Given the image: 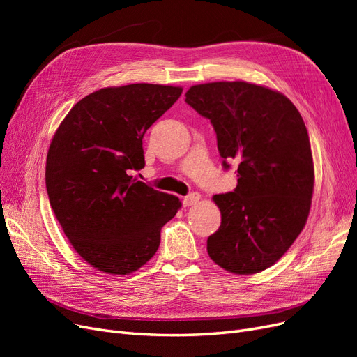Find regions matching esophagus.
<instances>
[{
	"label": "esophagus",
	"mask_w": 357,
	"mask_h": 357,
	"mask_svg": "<svg viewBox=\"0 0 357 357\" xmlns=\"http://www.w3.org/2000/svg\"><path fill=\"white\" fill-rule=\"evenodd\" d=\"M199 199H201V195H199V193L193 192V193H189L188 197L183 198V205H185V207H190V205H195Z\"/></svg>",
	"instance_id": "esophagus-1"
}]
</instances>
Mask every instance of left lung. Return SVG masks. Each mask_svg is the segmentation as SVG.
<instances>
[{
  "label": "left lung",
  "instance_id": "left-lung-1",
  "mask_svg": "<svg viewBox=\"0 0 357 357\" xmlns=\"http://www.w3.org/2000/svg\"><path fill=\"white\" fill-rule=\"evenodd\" d=\"M185 101L210 119L225 169L238 164L234 192L213 197L222 223L207 252L229 273H261L308 219L314 165L305 123L287 96L247 82L195 84Z\"/></svg>",
  "mask_w": 357,
  "mask_h": 357
}]
</instances>
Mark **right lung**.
<instances>
[{
    "instance_id": "1",
    "label": "right lung",
    "mask_w": 357,
    "mask_h": 357,
    "mask_svg": "<svg viewBox=\"0 0 357 357\" xmlns=\"http://www.w3.org/2000/svg\"><path fill=\"white\" fill-rule=\"evenodd\" d=\"M180 86L104 88L75 104L47 152L50 207L75 252L98 271L126 275L153 257L181 202L131 176L144 168L143 137Z\"/></svg>"
}]
</instances>
